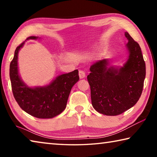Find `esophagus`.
<instances>
[{"label": "esophagus", "mask_w": 157, "mask_h": 157, "mask_svg": "<svg viewBox=\"0 0 157 157\" xmlns=\"http://www.w3.org/2000/svg\"><path fill=\"white\" fill-rule=\"evenodd\" d=\"M79 78H80V79L84 78L85 77H86V75H85L84 71H79Z\"/></svg>", "instance_id": "obj_1"}]
</instances>
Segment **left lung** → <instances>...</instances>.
<instances>
[{
	"mask_svg": "<svg viewBox=\"0 0 157 157\" xmlns=\"http://www.w3.org/2000/svg\"><path fill=\"white\" fill-rule=\"evenodd\" d=\"M124 36L129 55L123 66L108 67L109 59H103L91 66L87 76L93 107L106 116L119 115L132 108L143 91L146 71L141 49L127 32Z\"/></svg>",
	"mask_w": 157,
	"mask_h": 157,
	"instance_id": "1",
	"label": "left lung"
}]
</instances>
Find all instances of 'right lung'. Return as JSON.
I'll return each mask as SVG.
<instances>
[{"instance_id":"right-lung-1","label":"right lung","mask_w":157,"mask_h":157,"mask_svg":"<svg viewBox=\"0 0 157 157\" xmlns=\"http://www.w3.org/2000/svg\"><path fill=\"white\" fill-rule=\"evenodd\" d=\"M38 36H29L26 40H36ZM25 41L14 52L10 63V77L13 95L18 105L30 115L38 118H52L65 109L71 89L79 80L78 71L57 76L44 86H28L19 75L18 55Z\"/></svg>"}]
</instances>
